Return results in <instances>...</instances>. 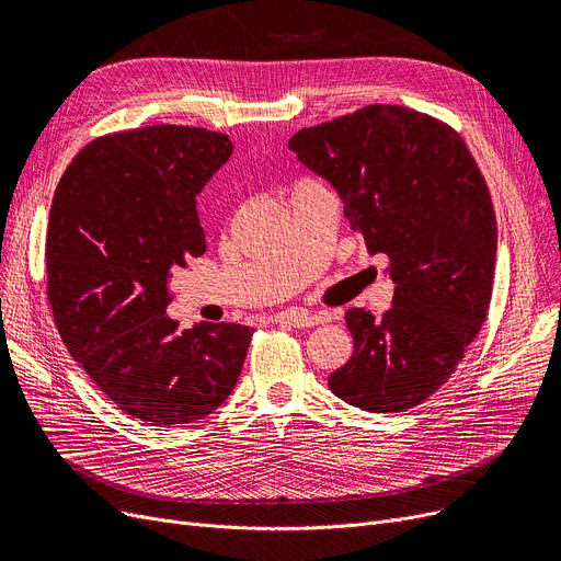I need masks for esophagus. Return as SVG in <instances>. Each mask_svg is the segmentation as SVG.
<instances>
[{"instance_id":"esophagus-1","label":"esophagus","mask_w":561,"mask_h":561,"mask_svg":"<svg viewBox=\"0 0 561 561\" xmlns=\"http://www.w3.org/2000/svg\"><path fill=\"white\" fill-rule=\"evenodd\" d=\"M332 320L330 313L320 311V313H309L305 309H290V311H282L275 316V322H286L290 328H298V330H307V328H316L322 325V322Z\"/></svg>"}]
</instances>
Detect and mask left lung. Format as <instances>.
<instances>
[{"label":"left lung","instance_id":"obj_1","mask_svg":"<svg viewBox=\"0 0 561 561\" xmlns=\"http://www.w3.org/2000/svg\"><path fill=\"white\" fill-rule=\"evenodd\" d=\"M288 147L336 188L396 284L379 320L347 309L355 352L330 375L332 393L373 414L421 404L457 370L491 305L497 227L473 154L450 125L391 104L300 129Z\"/></svg>","mask_w":561,"mask_h":561}]
</instances>
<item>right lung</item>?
<instances>
[{
    "mask_svg": "<svg viewBox=\"0 0 561 561\" xmlns=\"http://www.w3.org/2000/svg\"><path fill=\"white\" fill-rule=\"evenodd\" d=\"M227 134L152 125L88 142L58 182L47 225V298L72 359L131 419L199 421L239 381L254 330L165 309L172 268L206 252L195 197L231 157Z\"/></svg>",
    "mask_w": 561,
    "mask_h": 561,
    "instance_id": "add662e5",
    "label": "right lung"
}]
</instances>
